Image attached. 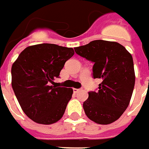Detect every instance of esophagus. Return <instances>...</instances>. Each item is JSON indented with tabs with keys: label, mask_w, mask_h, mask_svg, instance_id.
Returning <instances> with one entry per match:
<instances>
[{
	"label": "esophagus",
	"mask_w": 149,
	"mask_h": 149,
	"mask_svg": "<svg viewBox=\"0 0 149 149\" xmlns=\"http://www.w3.org/2000/svg\"><path fill=\"white\" fill-rule=\"evenodd\" d=\"M73 91H74V93H78L79 91H80V89H77V88H74L73 89Z\"/></svg>",
	"instance_id": "esophagus-1"
}]
</instances>
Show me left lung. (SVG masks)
Wrapping results in <instances>:
<instances>
[{
	"mask_svg": "<svg viewBox=\"0 0 149 149\" xmlns=\"http://www.w3.org/2000/svg\"><path fill=\"white\" fill-rule=\"evenodd\" d=\"M74 50L94 63V79H102L97 92H88L83 103L85 114L99 124L113 123L127 109L133 92L132 56L120 43L103 40H95Z\"/></svg>",
	"mask_w": 149,
	"mask_h": 149,
	"instance_id": "obj_1",
	"label": "left lung"
}]
</instances>
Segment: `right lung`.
<instances>
[{"label": "right lung", "mask_w": 149, "mask_h": 149, "mask_svg": "<svg viewBox=\"0 0 149 149\" xmlns=\"http://www.w3.org/2000/svg\"><path fill=\"white\" fill-rule=\"evenodd\" d=\"M73 48L42 43L26 47L13 63L12 87L22 111L40 124H52L63 117L72 88L50 86Z\"/></svg>", "instance_id": "add662e5"}]
</instances>
